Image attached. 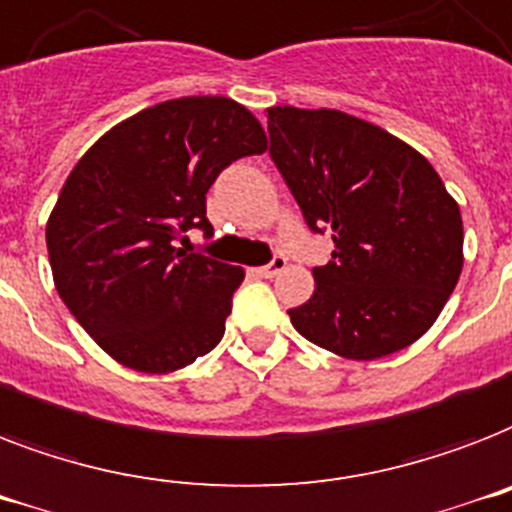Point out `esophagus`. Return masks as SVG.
<instances>
[{
  "instance_id": "1",
  "label": "esophagus",
  "mask_w": 512,
  "mask_h": 512,
  "mask_svg": "<svg viewBox=\"0 0 512 512\" xmlns=\"http://www.w3.org/2000/svg\"><path fill=\"white\" fill-rule=\"evenodd\" d=\"M288 267V259H285V256H280V253H277L275 259L269 261V264H264V267H259L256 269V272H259L261 277H275V275H280L282 269Z\"/></svg>"
}]
</instances>
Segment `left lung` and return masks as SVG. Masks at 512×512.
<instances>
[{
	"label": "left lung",
	"mask_w": 512,
	"mask_h": 512,
	"mask_svg": "<svg viewBox=\"0 0 512 512\" xmlns=\"http://www.w3.org/2000/svg\"><path fill=\"white\" fill-rule=\"evenodd\" d=\"M269 155L312 232L335 251L290 309L306 341L346 359L410 346L463 272V219L431 163L341 110L269 108Z\"/></svg>",
	"instance_id": "8db88e82"
}]
</instances>
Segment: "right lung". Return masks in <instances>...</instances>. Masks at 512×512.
I'll return each mask as SVG.
<instances>
[{
	"label": "right lung",
	"instance_id": "add662e5",
	"mask_svg": "<svg viewBox=\"0 0 512 512\" xmlns=\"http://www.w3.org/2000/svg\"><path fill=\"white\" fill-rule=\"evenodd\" d=\"M267 150L230 97H179L113 126L65 179L47 222L55 288L121 365L174 372L222 341L243 269L179 248L203 230L206 192L232 161Z\"/></svg>",
	"mask_w": 512,
	"mask_h": 512
}]
</instances>
